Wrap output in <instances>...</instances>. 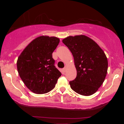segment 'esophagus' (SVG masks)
I'll return each instance as SVG.
<instances>
[{"label": "esophagus", "instance_id": "34e87169", "mask_svg": "<svg viewBox=\"0 0 124 124\" xmlns=\"http://www.w3.org/2000/svg\"><path fill=\"white\" fill-rule=\"evenodd\" d=\"M66 69H67V66H65V67L63 68V70H64V72H65L66 71Z\"/></svg>", "mask_w": 124, "mask_h": 124}]
</instances>
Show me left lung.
I'll return each instance as SVG.
<instances>
[{"label":"left lung","mask_w":124,"mask_h":124,"mask_svg":"<svg viewBox=\"0 0 124 124\" xmlns=\"http://www.w3.org/2000/svg\"><path fill=\"white\" fill-rule=\"evenodd\" d=\"M62 42L72 52L77 76L69 82L70 87L84 96L94 94L106 78L108 60L104 52L93 39L84 35L69 36Z\"/></svg>","instance_id":"1"}]
</instances>
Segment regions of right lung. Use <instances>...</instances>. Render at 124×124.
<instances>
[{
	"label": "right lung",
	"instance_id": "right-lung-1",
	"mask_svg": "<svg viewBox=\"0 0 124 124\" xmlns=\"http://www.w3.org/2000/svg\"><path fill=\"white\" fill-rule=\"evenodd\" d=\"M59 42L56 37H39L30 42L18 57L17 68L20 77L34 93L46 94L52 90L62 75L52 58Z\"/></svg>",
	"mask_w": 124,
	"mask_h": 124
}]
</instances>
